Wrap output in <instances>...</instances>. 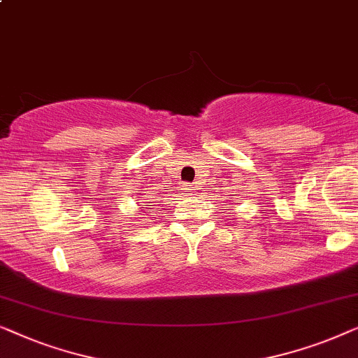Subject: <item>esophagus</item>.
<instances>
[{
	"label": "esophagus",
	"mask_w": 358,
	"mask_h": 358,
	"mask_svg": "<svg viewBox=\"0 0 358 358\" xmlns=\"http://www.w3.org/2000/svg\"><path fill=\"white\" fill-rule=\"evenodd\" d=\"M193 193H194L193 189H191V188H186V193H185V194H189V196H193Z\"/></svg>",
	"instance_id": "1"
}]
</instances>
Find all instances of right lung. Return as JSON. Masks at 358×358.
Listing matches in <instances>:
<instances>
[{
	"label": "right lung",
	"mask_w": 358,
	"mask_h": 358,
	"mask_svg": "<svg viewBox=\"0 0 358 358\" xmlns=\"http://www.w3.org/2000/svg\"><path fill=\"white\" fill-rule=\"evenodd\" d=\"M141 209H143V208H141Z\"/></svg>",
	"instance_id": "obj_1"
}]
</instances>
